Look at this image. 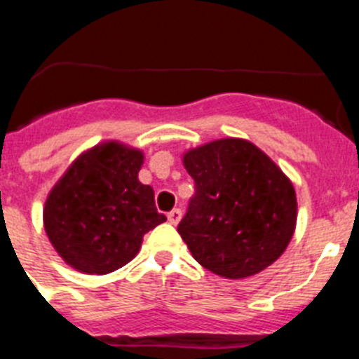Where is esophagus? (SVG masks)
Wrapping results in <instances>:
<instances>
[{
    "instance_id": "34e87169",
    "label": "esophagus",
    "mask_w": 359,
    "mask_h": 359,
    "mask_svg": "<svg viewBox=\"0 0 359 359\" xmlns=\"http://www.w3.org/2000/svg\"><path fill=\"white\" fill-rule=\"evenodd\" d=\"M182 217H183V212L180 210V208H174L172 212H169V223L174 224V226L182 221Z\"/></svg>"
}]
</instances>
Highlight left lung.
<instances>
[{"label":"left lung","instance_id":"8db88e82","mask_svg":"<svg viewBox=\"0 0 359 359\" xmlns=\"http://www.w3.org/2000/svg\"><path fill=\"white\" fill-rule=\"evenodd\" d=\"M196 196L177 231L196 261L224 278H248L273 264L297 228L290 177L244 138L183 152Z\"/></svg>","mask_w":359,"mask_h":359}]
</instances>
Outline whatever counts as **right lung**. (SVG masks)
Here are the masks:
<instances>
[{
  "label": "right lung",
  "instance_id": "obj_1",
  "mask_svg": "<svg viewBox=\"0 0 359 359\" xmlns=\"http://www.w3.org/2000/svg\"><path fill=\"white\" fill-rule=\"evenodd\" d=\"M144 151L106 140L81 152L44 201L43 224L62 261L88 275H106L133 261L149 230L167 217L154 190L138 180Z\"/></svg>",
  "mask_w": 359,
  "mask_h": 359
}]
</instances>
